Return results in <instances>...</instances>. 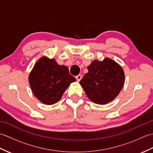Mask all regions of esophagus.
<instances>
[{"label":"esophagus","instance_id":"esophagus-1","mask_svg":"<svg viewBox=\"0 0 153 153\" xmlns=\"http://www.w3.org/2000/svg\"><path fill=\"white\" fill-rule=\"evenodd\" d=\"M76 79H77V82H79V81L82 79V76H81V75H77V76L76 77Z\"/></svg>","mask_w":153,"mask_h":153}]
</instances>
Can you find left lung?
<instances>
[{"label": "left lung", "mask_w": 153, "mask_h": 153, "mask_svg": "<svg viewBox=\"0 0 153 153\" xmlns=\"http://www.w3.org/2000/svg\"><path fill=\"white\" fill-rule=\"evenodd\" d=\"M88 72L79 83L87 97L94 103L106 105L112 101L121 91L125 82L122 66L111 58L93 60L87 66Z\"/></svg>", "instance_id": "obj_1"}]
</instances>
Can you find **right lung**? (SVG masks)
I'll return each instance as SVG.
<instances>
[{
    "label": "right lung",
    "mask_w": 153,
    "mask_h": 153,
    "mask_svg": "<svg viewBox=\"0 0 153 153\" xmlns=\"http://www.w3.org/2000/svg\"><path fill=\"white\" fill-rule=\"evenodd\" d=\"M29 83L33 95L45 105L59 101L71 83L76 82L64 65L47 56L39 58L29 75Z\"/></svg>",
    "instance_id": "1"
}]
</instances>
